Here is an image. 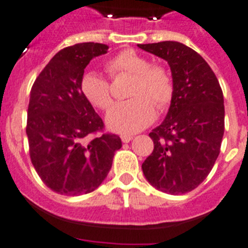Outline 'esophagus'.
<instances>
[{"instance_id": "34e87169", "label": "esophagus", "mask_w": 248, "mask_h": 248, "mask_svg": "<svg viewBox=\"0 0 248 248\" xmlns=\"http://www.w3.org/2000/svg\"><path fill=\"white\" fill-rule=\"evenodd\" d=\"M132 138H133V136H129V135H122L121 136V140L124 143H128L129 140H132Z\"/></svg>"}]
</instances>
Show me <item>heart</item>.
<instances>
[{"instance_id": "b5f03b06", "label": "heart", "mask_w": 248, "mask_h": 248, "mask_svg": "<svg viewBox=\"0 0 248 248\" xmlns=\"http://www.w3.org/2000/svg\"><path fill=\"white\" fill-rule=\"evenodd\" d=\"M112 77L121 74L135 77L128 101L116 104L106 116L108 127L121 135H133L148 127L155 119V108L164 110L173 99L174 86L170 74L164 66L151 64L146 57L133 49L116 54L108 63ZM85 99L100 110L112 104L110 82L97 71H88L80 81Z\"/></svg>"}]
</instances>
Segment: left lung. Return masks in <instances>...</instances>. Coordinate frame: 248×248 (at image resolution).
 Returning a JSON list of instances; mask_svg holds the SVG:
<instances>
[{
  "label": "left lung",
  "mask_w": 248,
  "mask_h": 248,
  "mask_svg": "<svg viewBox=\"0 0 248 248\" xmlns=\"http://www.w3.org/2000/svg\"><path fill=\"white\" fill-rule=\"evenodd\" d=\"M167 60L174 93L166 119L152 129L155 149L142 164L144 177L158 190L184 194L213 169L225 129L224 95L209 64L179 42L138 44Z\"/></svg>",
  "instance_id": "8db88e82"
}]
</instances>
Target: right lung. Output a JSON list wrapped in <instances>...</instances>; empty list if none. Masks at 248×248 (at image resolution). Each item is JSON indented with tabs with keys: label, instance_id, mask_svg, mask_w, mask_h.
Returning <instances> with one entry per match:
<instances>
[{
	"label": "right lung",
	"instance_id": "1",
	"mask_svg": "<svg viewBox=\"0 0 248 248\" xmlns=\"http://www.w3.org/2000/svg\"><path fill=\"white\" fill-rule=\"evenodd\" d=\"M108 49L106 44L93 42L62 49L31 90L26 128L31 160L55 193L74 196L95 190L122 147L119 136H96L104 122L80 89L84 69Z\"/></svg>",
	"mask_w": 248,
	"mask_h": 248
}]
</instances>
